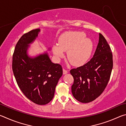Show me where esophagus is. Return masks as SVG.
Here are the masks:
<instances>
[{
	"instance_id": "1",
	"label": "esophagus",
	"mask_w": 126,
	"mask_h": 126,
	"mask_svg": "<svg viewBox=\"0 0 126 126\" xmlns=\"http://www.w3.org/2000/svg\"><path fill=\"white\" fill-rule=\"evenodd\" d=\"M68 73V71H67V70H65L64 69H63V74H66Z\"/></svg>"
}]
</instances>
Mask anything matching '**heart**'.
I'll list each match as a JSON object with an SVG mask.
<instances>
[{
    "mask_svg": "<svg viewBox=\"0 0 126 126\" xmlns=\"http://www.w3.org/2000/svg\"><path fill=\"white\" fill-rule=\"evenodd\" d=\"M93 43L82 32H67L59 38L58 44L53 46L52 51L57 60L63 58L67 52V58L74 66L86 64L91 56Z\"/></svg>",
    "mask_w": 126,
    "mask_h": 126,
    "instance_id": "heart-1",
    "label": "heart"
}]
</instances>
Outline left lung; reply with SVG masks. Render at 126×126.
Instances as JSON below:
<instances>
[{
  "label": "left lung",
  "instance_id": "left-lung-1",
  "mask_svg": "<svg viewBox=\"0 0 126 126\" xmlns=\"http://www.w3.org/2000/svg\"><path fill=\"white\" fill-rule=\"evenodd\" d=\"M113 68L112 53L107 40L99 34V42L93 58L84 65L71 70L74 83L73 97L82 103L98 97L107 85Z\"/></svg>",
  "mask_w": 126,
  "mask_h": 126
}]
</instances>
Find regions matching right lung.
Listing matches in <instances>:
<instances>
[{
  "mask_svg": "<svg viewBox=\"0 0 126 126\" xmlns=\"http://www.w3.org/2000/svg\"><path fill=\"white\" fill-rule=\"evenodd\" d=\"M40 32V29L32 30L18 40L13 55L12 68L17 84L25 96L35 104L45 105L54 97L63 70L60 64L52 62L47 52L33 57L29 55L30 44Z\"/></svg>",
  "mask_w": 126,
  "mask_h": 126,
  "instance_id": "right-lung-1",
  "label": "right lung"
}]
</instances>
